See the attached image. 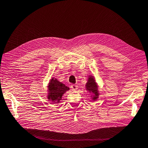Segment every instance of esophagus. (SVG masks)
<instances>
[{
    "instance_id": "34e87169",
    "label": "esophagus",
    "mask_w": 148,
    "mask_h": 148,
    "mask_svg": "<svg viewBox=\"0 0 148 148\" xmlns=\"http://www.w3.org/2000/svg\"><path fill=\"white\" fill-rule=\"evenodd\" d=\"M71 88H72V90L75 91V90H76L78 89V85H75V84H72L71 85Z\"/></svg>"
}]
</instances>
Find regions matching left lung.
Here are the masks:
<instances>
[{"mask_svg":"<svg viewBox=\"0 0 148 148\" xmlns=\"http://www.w3.org/2000/svg\"><path fill=\"white\" fill-rule=\"evenodd\" d=\"M86 88L87 90H88L90 92H92L94 95L92 97V100H96L98 98V96H99V93H98L97 90V85L95 82V80L93 77H88V82L86 84Z\"/></svg>","mask_w":148,"mask_h":148,"instance_id":"left-lung-1","label":"left lung"}]
</instances>
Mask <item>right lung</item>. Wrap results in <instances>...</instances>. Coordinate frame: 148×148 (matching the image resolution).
Here are the masks:
<instances>
[{
    "label": "right lung",
    "instance_id": "obj_1",
    "mask_svg": "<svg viewBox=\"0 0 148 148\" xmlns=\"http://www.w3.org/2000/svg\"><path fill=\"white\" fill-rule=\"evenodd\" d=\"M69 89V87L59 82L57 79L52 78L49 82L48 88V99L52 101L54 103H59L61 100L62 96Z\"/></svg>",
    "mask_w": 148,
    "mask_h": 148
}]
</instances>
